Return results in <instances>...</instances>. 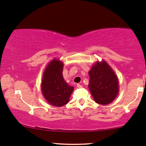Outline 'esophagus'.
I'll return each instance as SVG.
<instances>
[{
    "label": "esophagus",
    "instance_id": "esophagus-1",
    "mask_svg": "<svg viewBox=\"0 0 146 146\" xmlns=\"http://www.w3.org/2000/svg\"><path fill=\"white\" fill-rule=\"evenodd\" d=\"M76 86H77V88H82V85H81V84H78L77 85H76Z\"/></svg>",
    "mask_w": 146,
    "mask_h": 146
}]
</instances>
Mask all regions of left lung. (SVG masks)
I'll list each match as a JSON object with an SVG mask.
<instances>
[{
  "label": "left lung",
  "instance_id": "8db88e82",
  "mask_svg": "<svg viewBox=\"0 0 146 146\" xmlns=\"http://www.w3.org/2000/svg\"><path fill=\"white\" fill-rule=\"evenodd\" d=\"M88 88L98 104L107 105L112 102L119 92L117 76L106 61L96 62L88 72Z\"/></svg>",
  "mask_w": 146,
  "mask_h": 146
}]
</instances>
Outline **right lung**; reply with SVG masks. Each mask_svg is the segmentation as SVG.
<instances>
[{"instance_id":"obj_1","label":"right lung","mask_w":146,"mask_h":146,"mask_svg":"<svg viewBox=\"0 0 146 146\" xmlns=\"http://www.w3.org/2000/svg\"><path fill=\"white\" fill-rule=\"evenodd\" d=\"M63 63L54 59L48 63L42 77L41 89L44 98L54 106H62L67 104L74 87L67 84L62 77Z\"/></svg>"}]
</instances>
